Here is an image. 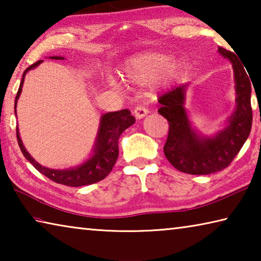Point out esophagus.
Listing matches in <instances>:
<instances>
[{"label": "esophagus", "instance_id": "1", "mask_svg": "<svg viewBox=\"0 0 261 261\" xmlns=\"http://www.w3.org/2000/svg\"><path fill=\"white\" fill-rule=\"evenodd\" d=\"M134 114H135L136 118H138V120H140V118H143V117L146 116V115L148 114V110H147V108L143 107V106H138V107H136L134 109Z\"/></svg>", "mask_w": 261, "mask_h": 261}]
</instances>
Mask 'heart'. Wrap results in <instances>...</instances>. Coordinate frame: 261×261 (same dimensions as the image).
Masks as SVG:
<instances>
[{
  "label": "heart",
  "mask_w": 261,
  "mask_h": 261,
  "mask_svg": "<svg viewBox=\"0 0 261 261\" xmlns=\"http://www.w3.org/2000/svg\"><path fill=\"white\" fill-rule=\"evenodd\" d=\"M170 56L165 53L146 51L130 57L121 68V77L123 81L131 85H147L154 82L161 74L160 81L165 82L175 72L177 64L170 61ZM165 70H163V69ZM110 85L120 88L121 85L115 79H110Z\"/></svg>",
  "instance_id": "b5f03b06"
}]
</instances>
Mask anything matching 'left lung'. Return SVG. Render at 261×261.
<instances>
[{
	"label": "left lung",
	"instance_id": "obj_1",
	"mask_svg": "<svg viewBox=\"0 0 261 261\" xmlns=\"http://www.w3.org/2000/svg\"><path fill=\"white\" fill-rule=\"evenodd\" d=\"M218 50L231 62L236 91V108L222 130L208 137L193 129L184 107L188 84L175 87L159 98L158 112L169 123L163 152L168 161L182 173L208 175L227 168L249 138L252 126L250 78L233 53L222 47Z\"/></svg>",
	"mask_w": 261,
	"mask_h": 261
}]
</instances>
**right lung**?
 I'll return each mask as SVG.
<instances>
[{
  "label": "right lung",
  "instance_id": "right-lung-1",
  "mask_svg": "<svg viewBox=\"0 0 261 261\" xmlns=\"http://www.w3.org/2000/svg\"><path fill=\"white\" fill-rule=\"evenodd\" d=\"M51 60H64L62 56H50ZM43 61H38L34 64L25 70L21 77L20 85L17 92L16 100H15V109L17 107V101H18L21 87H23L24 79L26 73L30 70L37 68L39 64ZM16 113V110H15ZM136 122V118L132 116L129 109L118 110V112H112L103 114L100 118V125L96 135V139L94 143L93 152L92 155L87 159L82 165L73 168H68V169H50V168L43 167L40 163H38L31 156V154L26 151L23 141L20 139L18 126L16 127L17 140L20 147L21 153L24 156L32 163L35 169L42 175L47 176L48 178L54 180V182L68 187H83V185H90L99 182L103 179L110 171L118 158V138L122 135V132L126 130L127 127L131 126Z\"/></svg>",
  "mask_w": 261,
  "mask_h": 261
}]
</instances>
